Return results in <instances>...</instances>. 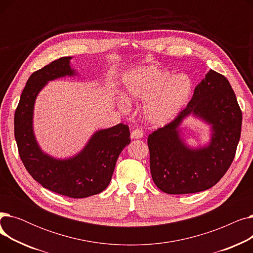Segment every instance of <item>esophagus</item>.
Masks as SVG:
<instances>
[{
  "instance_id": "1",
  "label": "esophagus",
  "mask_w": 253,
  "mask_h": 253,
  "mask_svg": "<svg viewBox=\"0 0 253 253\" xmlns=\"http://www.w3.org/2000/svg\"><path fill=\"white\" fill-rule=\"evenodd\" d=\"M130 136L132 139H139L143 136V132L140 129H135L131 132Z\"/></svg>"
}]
</instances>
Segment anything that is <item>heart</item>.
I'll return each instance as SVG.
<instances>
[{
  "mask_svg": "<svg viewBox=\"0 0 253 253\" xmlns=\"http://www.w3.org/2000/svg\"><path fill=\"white\" fill-rule=\"evenodd\" d=\"M193 92L192 80L183 74L172 76L157 66H139L123 77V96L130 102L143 101L141 114L153 126L172 121L189 102ZM122 112L128 111V103L122 97L116 98Z\"/></svg>",
  "mask_w": 253,
  "mask_h": 253,
  "instance_id": "1",
  "label": "heart"
}]
</instances>
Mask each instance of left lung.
<instances>
[{
	"label": "left lung",
	"instance_id": "1",
	"mask_svg": "<svg viewBox=\"0 0 253 253\" xmlns=\"http://www.w3.org/2000/svg\"><path fill=\"white\" fill-rule=\"evenodd\" d=\"M193 116L209 125L210 140L190 146L182 123ZM242 113L228 79L209 70L175 120L148 137L153 180L171 195L206 191L231 166L241 135Z\"/></svg>",
	"mask_w": 253,
	"mask_h": 253
}]
</instances>
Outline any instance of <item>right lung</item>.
Returning <instances> with one entry per match:
<instances>
[{"instance_id":"add662e5","label":"right lung","mask_w":253,"mask_h":253,"mask_svg":"<svg viewBox=\"0 0 253 253\" xmlns=\"http://www.w3.org/2000/svg\"><path fill=\"white\" fill-rule=\"evenodd\" d=\"M72 58L61 57L32 74L15 112L14 134L21 161L36 181L56 194L80 199L99 194L110 184L119 155L130 143V131L121 123L98 129L81 151L63 159L40 147L34 131L36 99L48 82L78 77Z\"/></svg>"}]
</instances>
